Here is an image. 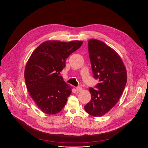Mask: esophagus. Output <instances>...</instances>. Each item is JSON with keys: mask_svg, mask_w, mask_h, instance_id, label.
I'll list each match as a JSON object with an SVG mask.
<instances>
[{"mask_svg": "<svg viewBox=\"0 0 148 148\" xmlns=\"http://www.w3.org/2000/svg\"><path fill=\"white\" fill-rule=\"evenodd\" d=\"M82 87L81 86H78V87H76V90H77L78 92H79V91H82Z\"/></svg>", "mask_w": 148, "mask_h": 148, "instance_id": "esophagus-1", "label": "esophagus"}]
</instances>
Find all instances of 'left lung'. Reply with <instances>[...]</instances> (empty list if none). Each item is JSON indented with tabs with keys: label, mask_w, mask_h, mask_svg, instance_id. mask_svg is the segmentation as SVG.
Returning a JSON list of instances; mask_svg holds the SVG:
<instances>
[{
	"label": "left lung",
	"mask_w": 148,
	"mask_h": 148,
	"mask_svg": "<svg viewBox=\"0 0 148 148\" xmlns=\"http://www.w3.org/2000/svg\"><path fill=\"white\" fill-rule=\"evenodd\" d=\"M88 52L94 78L99 83L96 86L98 89L89 88L91 99L84 109L93 117H101L113 108L122 95L127 70L118 53L99 40H89Z\"/></svg>",
	"instance_id": "1"
}]
</instances>
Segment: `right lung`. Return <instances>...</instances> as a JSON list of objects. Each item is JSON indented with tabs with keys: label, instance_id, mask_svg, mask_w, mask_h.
I'll return each instance as SVG.
<instances>
[{
	"label": "right lung",
	"instance_id": "add662e5",
	"mask_svg": "<svg viewBox=\"0 0 148 148\" xmlns=\"http://www.w3.org/2000/svg\"><path fill=\"white\" fill-rule=\"evenodd\" d=\"M83 42L47 41L31 55L25 70V83L30 96L44 113L57 114L65 106L71 87L64 81L60 71L67 58Z\"/></svg>",
	"mask_w": 148,
	"mask_h": 148
}]
</instances>
